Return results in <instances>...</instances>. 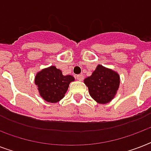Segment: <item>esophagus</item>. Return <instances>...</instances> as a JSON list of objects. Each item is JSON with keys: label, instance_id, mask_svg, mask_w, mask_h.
<instances>
[{"label": "esophagus", "instance_id": "obj_1", "mask_svg": "<svg viewBox=\"0 0 151 151\" xmlns=\"http://www.w3.org/2000/svg\"><path fill=\"white\" fill-rule=\"evenodd\" d=\"M77 79H78V81H83V79H84V76H83L82 74H79V75H77Z\"/></svg>", "mask_w": 151, "mask_h": 151}]
</instances>
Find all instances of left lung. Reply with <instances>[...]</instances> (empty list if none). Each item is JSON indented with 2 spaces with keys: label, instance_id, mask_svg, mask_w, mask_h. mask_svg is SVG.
I'll list each match as a JSON object with an SVG mask.
<instances>
[{
  "label": "left lung",
  "instance_id": "obj_1",
  "mask_svg": "<svg viewBox=\"0 0 151 151\" xmlns=\"http://www.w3.org/2000/svg\"><path fill=\"white\" fill-rule=\"evenodd\" d=\"M90 96L100 104L110 103L115 97L120 85V76L116 71L99 64L92 75L84 80Z\"/></svg>",
  "mask_w": 151,
  "mask_h": 151
}]
</instances>
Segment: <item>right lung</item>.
<instances>
[{
    "instance_id": "1",
    "label": "right lung",
    "mask_w": 151,
    "mask_h": 151,
    "mask_svg": "<svg viewBox=\"0 0 151 151\" xmlns=\"http://www.w3.org/2000/svg\"><path fill=\"white\" fill-rule=\"evenodd\" d=\"M74 80L73 76L63 75L59 69L51 66L37 73L34 83L44 100L55 103L65 96L69 85Z\"/></svg>"
}]
</instances>
